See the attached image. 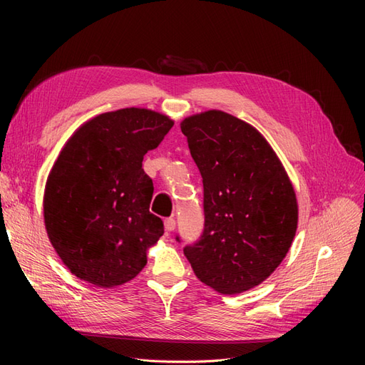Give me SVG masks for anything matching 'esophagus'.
Listing matches in <instances>:
<instances>
[{
	"label": "esophagus",
	"instance_id": "esophagus-1",
	"mask_svg": "<svg viewBox=\"0 0 365 365\" xmlns=\"http://www.w3.org/2000/svg\"><path fill=\"white\" fill-rule=\"evenodd\" d=\"M175 227H176V222H175V219H172V217H169V219H165L164 220V228H165V231H173L175 230Z\"/></svg>",
	"mask_w": 365,
	"mask_h": 365
}]
</instances>
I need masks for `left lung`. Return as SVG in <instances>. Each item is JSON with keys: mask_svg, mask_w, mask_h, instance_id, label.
Instances as JSON below:
<instances>
[{"mask_svg": "<svg viewBox=\"0 0 365 365\" xmlns=\"http://www.w3.org/2000/svg\"><path fill=\"white\" fill-rule=\"evenodd\" d=\"M181 130L204 184V231L184 248L197 279L220 294L267 280L298 225L294 185L260 132L219 109L185 117Z\"/></svg>", "mask_w": 365, "mask_h": 365, "instance_id": "left-lung-1", "label": "left lung"}]
</instances>
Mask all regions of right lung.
Returning <instances> with one entry per match:
<instances>
[{"label": "right lung", "mask_w": 365, "mask_h": 365, "mask_svg": "<svg viewBox=\"0 0 365 365\" xmlns=\"http://www.w3.org/2000/svg\"><path fill=\"white\" fill-rule=\"evenodd\" d=\"M175 121L148 108L98 114L77 128L47 176L43 224L62 263L98 288L130 282L164 233L141 168Z\"/></svg>", "instance_id": "1"}]
</instances>
